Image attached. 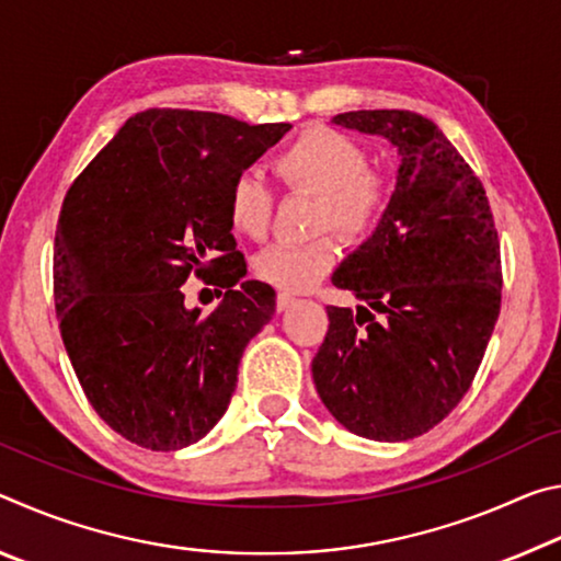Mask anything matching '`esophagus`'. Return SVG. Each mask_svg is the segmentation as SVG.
Segmentation results:
<instances>
[{"label":"esophagus","instance_id":"34e87169","mask_svg":"<svg viewBox=\"0 0 561 561\" xmlns=\"http://www.w3.org/2000/svg\"><path fill=\"white\" fill-rule=\"evenodd\" d=\"M294 301H297V299H294L291 294L279 291V294H277V311H287Z\"/></svg>","mask_w":561,"mask_h":561}]
</instances>
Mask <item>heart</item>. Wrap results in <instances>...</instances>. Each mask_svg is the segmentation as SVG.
Masks as SVG:
<instances>
[{"label": "heart", "instance_id": "1", "mask_svg": "<svg viewBox=\"0 0 561 561\" xmlns=\"http://www.w3.org/2000/svg\"><path fill=\"white\" fill-rule=\"evenodd\" d=\"M272 168L294 193L319 197V230H336L348 242L376 232L393 195L391 175L368 165V150L331 126L299 130L272 158ZM227 215L234 232L262 240L272 227L274 193L257 175H237L227 193ZM336 260L339 247L329 234L307 244L279 242L257 254L254 274L284 291H307L336 267Z\"/></svg>", "mask_w": 561, "mask_h": 561}]
</instances>
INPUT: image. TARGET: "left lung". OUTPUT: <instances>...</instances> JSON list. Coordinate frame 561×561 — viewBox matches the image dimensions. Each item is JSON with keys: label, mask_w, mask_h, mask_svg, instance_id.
Instances as JSON below:
<instances>
[{"label": "left lung", "mask_w": 561, "mask_h": 561, "mask_svg": "<svg viewBox=\"0 0 561 561\" xmlns=\"http://www.w3.org/2000/svg\"><path fill=\"white\" fill-rule=\"evenodd\" d=\"M336 126L398 148L396 190L376 232L331 282L356 311L327 307L311 374L329 413L368 440H411L468 393L500 317V240L485 187L433 121L348 111Z\"/></svg>", "instance_id": "obj_1"}]
</instances>
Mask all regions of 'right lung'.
<instances>
[{"label": "right lung", "instance_id": "1", "mask_svg": "<svg viewBox=\"0 0 561 561\" xmlns=\"http://www.w3.org/2000/svg\"><path fill=\"white\" fill-rule=\"evenodd\" d=\"M289 123L150 108L126 121L64 197L54 301L66 354L93 411L148 450L215 428L274 289L247 279L227 193ZM190 273L226 289L213 316L184 309Z\"/></svg>", "mask_w": 561, "mask_h": 561}]
</instances>
